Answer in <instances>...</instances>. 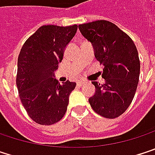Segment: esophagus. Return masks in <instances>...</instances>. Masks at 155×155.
Wrapping results in <instances>:
<instances>
[{"mask_svg": "<svg viewBox=\"0 0 155 155\" xmlns=\"http://www.w3.org/2000/svg\"><path fill=\"white\" fill-rule=\"evenodd\" d=\"M84 83H85V81H83V80H80L77 81V85H79V86H81Z\"/></svg>", "mask_w": 155, "mask_h": 155, "instance_id": "obj_1", "label": "esophagus"}]
</instances>
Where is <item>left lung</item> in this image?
Masks as SVG:
<instances>
[{"label": "left lung", "instance_id": "left-lung-1", "mask_svg": "<svg viewBox=\"0 0 155 155\" xmlns=\"http://www.w3.org/2000/svg\"><path fill=\"white\" fill-rule=\"evenodd\" d=\"M79 29L91 43L96 59L104 65L105 82L92 81L96 90L89 102L97 114L107 118L117 117L129 107L137 88V49L129 36L107 20L81 24Z\"/></svg>", "mask_w": 155, "mask_h": 155}]
</instances>
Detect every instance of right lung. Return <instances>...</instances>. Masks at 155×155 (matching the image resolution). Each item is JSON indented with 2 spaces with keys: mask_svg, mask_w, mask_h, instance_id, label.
<instances>
[{
  "mask_svg": "<svg viewBox=\"0 0 155 155\" xmlns=\"http://www.w3.org/2000/svg\"><path fill=\"white\" fill-rule=\"evenodd\" d=\"M77 27L42 26L20 50L16 83L23 107L38 124L53 125L66 112L69 95L76 83L67 81L60 84L54 72Z\"/></svg>",
  "mask_w": 155,
  "mask_h": 155,
  "instance_id": "obj_1",
  "label": "right lung"
}]
</instances>
